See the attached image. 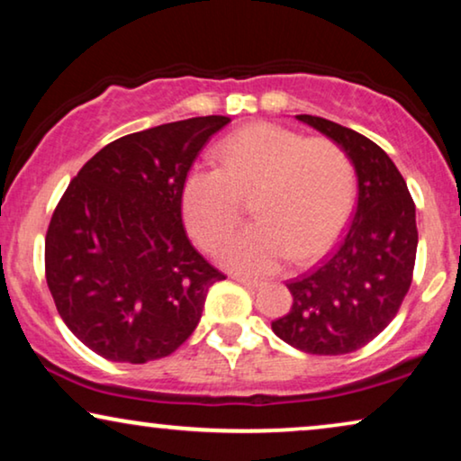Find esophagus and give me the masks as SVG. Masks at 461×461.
<instances>
[{
    "label": "esophagus",
    "instance_id": "esophagus-1",
    "mask_svg": "<svg viewBox=\"0 0 461 461\" xmlns=\"http://www.w3.org/2000/svg\"><path fill=\"white\" fill-rule=\"evenodd\" d=\"M232 279L237 283H241L245 287H262L264 283L262 281H256V279H249V276H243V275H232Z\"/></svg>",
    "mask_w": 461,
    "mask_h": 461
}]
</instances>
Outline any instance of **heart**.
<instances>
[{"label":"heart","mask_w":461,"mask_h":461,"mask_svg":"<svg viewBox=\"0 0 461 461\" xmlns=\"http://www.w3.org/2000/svg\"><path fill=\"white\" fill-rule=\"evenodd\" d=\"M218 167H194L182 186L191 235L207 251L237 229L251 197L254 224L224 245L222 262L270 273L292 256L304 262L339 235L355 205L350 155L325 136L306 138L276 123H251L218 147Z\"/></svg>","instance_id":"obj_1"}]
</instances>
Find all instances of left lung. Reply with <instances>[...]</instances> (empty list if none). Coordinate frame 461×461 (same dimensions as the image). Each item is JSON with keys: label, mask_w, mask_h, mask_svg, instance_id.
Segmentation results:
<instances>
[{"label": "left lung", "mask_w": 461, "mask_h": 461, "mask_svg": "<svg viewBox=\"0 0 461 461\" xmlns=\"http://www.w3.org/2000/svg\"><path fill=\"white\" fill-rule=\"evenodd\" d=\"M336 140L358 180L352 222L317 267L287 283L294 304L273 321L283 342L308 355H348L386 330L413 281L418 226L407 182L393 159L358 131L295 115Z\"/></svg>", "instance_id": "obj_1"}]
</instances>
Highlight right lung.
Wrapping results in <instances>:
<instances>
[{
  "label": "right lung",
  "instance_id": "obj_1",
  "mask_svg": "<svg viewBox=\"0 0 461 461\" xmlns=\"http://www.w3.org/2000/svg\"><path fill=\"white\" fill-rule=\"evenodd\" d=\"M207 115L117 138L67 186L46 232V281L73 336L106 361L147 363L185 344L226 279L182 224V186L229 123Z\"/></svg>",
  "mask_w": 461,
  "mask_h": 461
}]
</instances>
